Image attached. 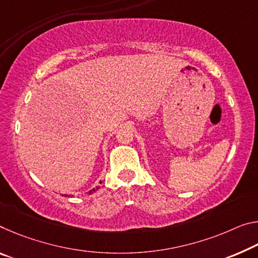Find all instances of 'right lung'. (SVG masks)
I'll return each mask as SVG.
<instances>
[{"instance_id": "1", "label": "right lung", "mask_w": 258, "mask_h": 258, "mask_svg": "<svg viewBox=\"0 0 258 258\" xmlns=\"http://www.w3.org/2000/svg\"><path fill=\"white\" fill-rule=\"evenodd\" d=\"M97 189H99V187H95V188H93V189H91V190L88 191V194H92V193H94V191H96ZM65 196H67V195H65Z\"/></svg>"}]
</instances>
